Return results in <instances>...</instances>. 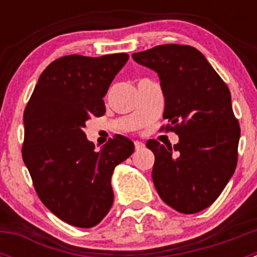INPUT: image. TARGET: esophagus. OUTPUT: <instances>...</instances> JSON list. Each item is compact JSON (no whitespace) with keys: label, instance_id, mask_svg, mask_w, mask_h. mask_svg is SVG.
<instances>
[{"label":"esophagus","instance_id":"esophagus-1","mask_svg":"<svg viewBox=\"0 0 257 257\" xmlns=\"http://www.w3.org/2000/svg\"><path fill=\"white\" fill-rule=\"evenodd\" d=\"M144 143H142V142H138V140H136L135 142V149H136V152H139V151H142V149H144Z\"/></svg>","mask_w":257,"mask_h":257}]
</instances>
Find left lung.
<instances>
[{
    "mask_svg": "<svg viewBox=\"0 0 257 257\" xmlns=\"http://www.w3.org/2000/svg\"><path fill=\"white\" fill-rule=\"evenodd\" d=\"M133 58L158 73L169 122L162 130L179 135L174 147L147 142L156 158L154 187L174 210L199 212L216 201L237 166L240 128L230 91L196 47L160 45Z\"/></svg>",
    "mask_w": 257,
    "mask_h": 257,
    "instance_id": "8db88e82",
    "label": "left lung"
}]
</instances>
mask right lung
<instances>
[{
	"instance_id": "right-lung-1",
	"label": "right lung",
	"mask_w": 257,
	"mask_h": 257,
	"mask_svg": "<svg viewBox=\"0 0 257 257\" xmlns=\"http://www.w3.org/2000/svg\"><path fill=\"white\" fill-rule=\"evenodd\" d=\"M128 55H68L38 78L24 110L22 156L37 196L54 215L78 228H92L113 205L114 167L134 152L122 135L100 152L86 139V121L105 113L103 97Z\"/></svg>"
}]
</instances>
